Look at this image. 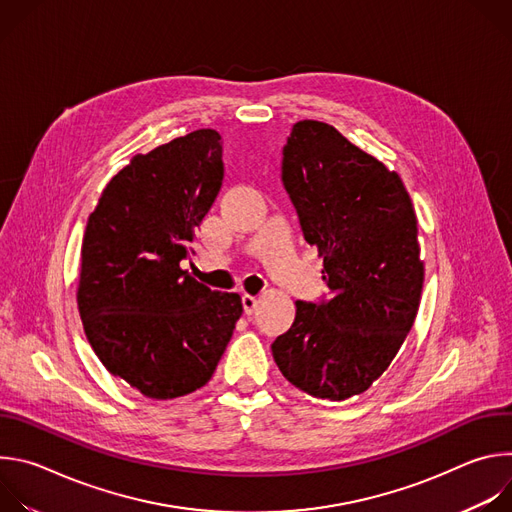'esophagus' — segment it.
<instances>
[{"mask_svg":"<svg viewBox=\"0 0 512 512\" xmlns=\"http://www.w3.org/2000/svg\"><path fill=\"white\" fill-rule=\"evenodd\" d=\"M257 304H259V300L255 296H249V294L243 296V310H245V314L251 316L257 310Z\"/></svg>","mask_w":512,"mask_h":512,"instance_id":"esophagus-1","label":"esophagus"}]
</instances>
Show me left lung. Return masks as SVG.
Wrapping results in <instances>:
<instances>
[{
  "label": "left lung",
  "instance_id": "8db88e82",
  "mask_svg": "<svg viewBox=\"0 0 512 512\" xmlns=\"http://www.w3.org/2000/svg\"><path fill=\"white\" fill-rule=\"evenodd\" d=\"M281 182L304 239L324 259L330 296L296 302L271 344L281 375L318 399L367 391L399 352L419 310L417 218L395 172L322 121H298L283 145Z\"/></svg>",
  "mask_w": 512,
  "mask_h": 512
}]
</instances>
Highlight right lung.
Returning <instances> with one entry per match:
<instances>
[{
    "label": "right lung",
    "instance_id": "right-lung-1",
    "mask_svg": "<svg viewBox=\"0 0 512 512\" xmlns=\"http://www.w3.org/2000/svg\"><path fill=\"white\" fill-rule=\"evenodd\" d=\"M223 178L221 135L196 129L133 156L89 216L77 291L85 334L105 369L145 397L204 387L243 314L239 294L180 267Z\"/></svg>",
    "mask_w": 512,
    "mask_h": 512
}]
</instances>
